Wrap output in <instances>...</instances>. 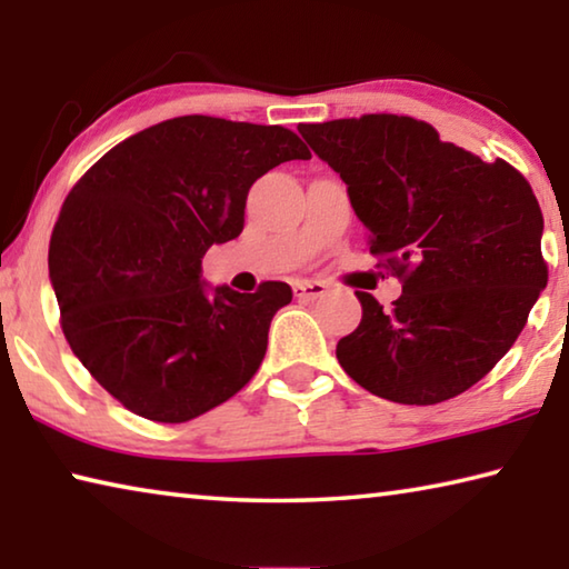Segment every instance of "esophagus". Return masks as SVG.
I'll list each match as a JSON object with an SVG mask.
<instances>
[{"label":"esophagus","instance_id":"1","mask_svg":"<svg viewBox=\"0 0 569 569\" xmlns=\"http://www.w3.org/2000/svg\"><path fill=\"white\" fill-rule=\"evenodd\" d=\"M329 286L323 281H296L293 283V296L301 298V301H313V298H321Z\"/></svg>","mask_w":569,"mask_h":569}]
</instances>
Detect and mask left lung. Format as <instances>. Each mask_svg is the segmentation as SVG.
<instances>
[{
    "label": "left lung",
    "instance_id": "1",
    "mask_svg": "<svg viewBox=\"0 0 569 569\" xmlns=\"http://www.w3.org/2000/svg\"><path fill=\"white\" fill-rule=\"evenodd\" d=\"M298 132L346 182L371 256L403 281L393 308L356 293L361 323L336 346L343 371L417 407L475 387L512 349L547 286L545 220L529 182L399 114Z\"/></svg>",
    "mask_w": 569,
    "mask_h": 569
}]
</instances>
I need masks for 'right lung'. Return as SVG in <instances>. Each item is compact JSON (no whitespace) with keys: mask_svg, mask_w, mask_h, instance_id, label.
Returning a JSON list of instances; mask_svg holds the SVG:
<instances>
[{"mask_svg":"<svg viewBox=\"0 0 569 569\" xmlns=\"http://www.w3.org/2000/svg\"><path fill=\"white\" fill-rule=\"evenodd\" d=\"M308 158L281 124L186 114L122 140L72 188L50 240V281L67 343L122 407L182 423L258 371L291 286L213 288L203 256L240 236L258 178Z\"/></svg>","mask_w":569,"mask_h":569,"instance_id":"right-lung-1","label":"right lung"}]
</instances>
